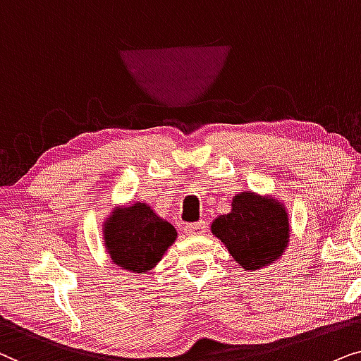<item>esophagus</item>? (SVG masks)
Here are the masks:
<instances>
[{
	"instance_id": "1",
	"label": "esophagus",
	"mask_w": 361,
	"mask_h": 361,
	"mask_svg": "<svg viewBox=\"0 0 361 361\" xmlns=\"http://www.w3.org/2000/svg\"><path fill=\"white\" fill-rule=\"evenodd\" d=\"M185 229L188 231L190 234H203L206 231V221H198V223H190L185 226Z\"/></svg>"
}]
</instances>
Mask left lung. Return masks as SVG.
Instances as JSON below:
<instances>
[{
	"label": "left lung",
	"mask_w": 361,
	"mask_h": 361,
	"mask_svg": "<svg viewBox=\"0 0 361 361\" xmlns=\"http://www.w3.org/2000/svg\"><path fill=\"white\" fill-rule=\"evenodd\" d=\"M211 231L251 272L282 256L290 233L284 206L254 193L238 195L231 213L216 218Z\"/></svg>",
	"instance_id": "left-lung-1"
}]
</instances>
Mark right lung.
Listing matches in <instances>:
<instances>
[{"mask_svg":"<svg viewBox=\"0 0 361 361\" xmlns=\"http://www.w3.org/2000/svg\"><path fill=\"white\" fill-rule=\"evenodd\" d=\"M104 231L110 259L120 269L140 274L155 267L176 239V229L145 203L115 209Z\"/></svg>","mask_w":361,"mask_h":361,"instance_id":"1","label":"right lung"}]
</instances>
